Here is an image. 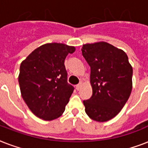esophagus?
Segmentation results:
<instances>
[{
	"label": "esophagus",
	"mask_w": 148,
	"mask_h": 148,
	"mask_svg": "<svg viewBox=\"0 0 148 148\" xmlns=\"http://www.w3.org/2000/svg\"><path fill=\"white\" fill-rule=\"evenodd\" d=\"M81 87H82V81H81V82H80V83H79L78 84H77V85L76 86L77 90H80V89H81Z\"/></svg>",
	"instance_id": "34e87169"
}]
</instances>
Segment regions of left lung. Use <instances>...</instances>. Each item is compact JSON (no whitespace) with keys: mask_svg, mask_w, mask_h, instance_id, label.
Here are the masks:
<instances>
[{"mask_svg":"<svg viewBox=\"0 0 148 148\" xmlns=\"http://www.w3.org/2000/svg\"><path fill=\"white\" fill-rule=\"evenodd\" d=\"M81 51L90 67L93 90L91 97L83 101L85 112L95 121H108L131 95L133 68L124 51L104 41L84 45Z\"/></svg>","mask_w":148,"mask_h":148,"instance_id":"8db88e82","label":"left lung"}]
</instances>
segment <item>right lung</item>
<instances>
[{
	"mask_svg": "<svg viewBox=\"0 0 148 148\" xmlns=\"http://www.w3.org/2000/svg\"><path fill=\"white\" fill-rule=\"evenodd\" d=\"M75 47L60 43L36 48L20 66L21 96L34 114L45 121L60 117L74 91L67 83L64 60Z\"/></svg>",
	"mask_w": 148,
	"mask_h": 148,
	"instance_id": "obj_1",
	"label": "right lung"
}]
</instances>
